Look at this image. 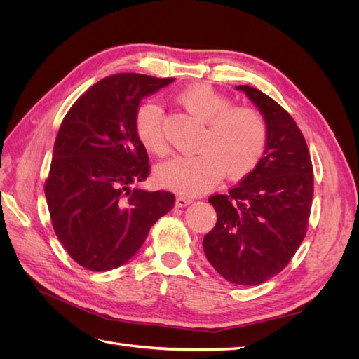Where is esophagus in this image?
Masks as SVG:
<instances>
[{"mask_svg": "<svg viewBox=\"0 0 359 359\" xmlns=\"http://www.w3.org/2000/svg\"><path fill=\"white\" fill-rule=\"evenodd\" d=\"M191 202H193V199L189 198V196H177V199H175V205L178 206V208H182V206H187Z\"/></svg>", "mask_w": 359, "mask_h": 359, "instance_id": "1", "label": "esophagus"}]
</instances>
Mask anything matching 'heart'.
<instances>
[{"instance_id":"b5f03b06","label":"heart","mask_w":359,"mask_h":359,"mask_svg":"<svg viewBox=\"0 0 359 359\" xmlns=\"http://www.w3.org/2000/svg\"><path fill=\"white\" fill-rule=\"evenodd\" d=\"M178 103L205 124L196 156L175 157L157 169L163 186L181 194H199L220 178L238 181L252 173L266 145V124L252 107L231 106V100L212 86L198 83L182 90ZM136 135L149 153L165 156L168 142L163 133V114L154 103H145L135 118Z\"/></svg>"}]
</instances>
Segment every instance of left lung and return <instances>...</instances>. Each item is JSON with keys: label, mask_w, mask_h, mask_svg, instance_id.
Segmentation results:
<instances>
[{"label": "left lung", "mask_w": 359, "mask_h": 359, "mask_svg": "<svg viewBox=\"0 0 359 359\" xmlns=\"http://www.w3.org/2000/svg\"><path fill=\"white\" fill-rule=\"evenodd\" d=\"M236 90L262 114L266 145L250 175L208 199L217 223L203 236V252L227 281L256 286L277 276L306 236L313 168L306 139L283 107L248 85Z\"/></svg>", "instance_id": "8db88e82"}]
</instances>
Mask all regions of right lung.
<instances>
[{
	"instance_id": "obj_1",
	"label": "right lung",
	"mask_w": 359,
	"mask_h": 359,
	"mask_svg": "<svg viewBox=\"0 0 359 359\" xmlns=\"http://www.w3.org/2000/svg\"><path fill=\"white\" fill-rule=\"evenodd\" d=\"M173 81L137 73L109 76L70 107L60 127L46 202L60 243L86 269L127 264L151 226L172 210L173 193L139 186L149 163L135 118L142 99Z\"/></svg>"
}]
</instances>
